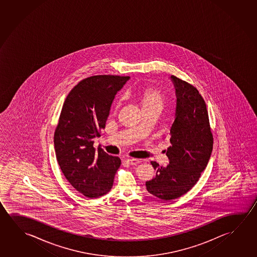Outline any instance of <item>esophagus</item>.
I'll use <instances>...</instances> for the list:
<instances>
[{"mask_svg":"<svg viewBox=\"0 0 257 257\" xmlns=\"http://www.w3.org/2000/svg\"><path fill=\"white\" fill-rule=\"evenodd\" d=\"M125 161H126L128 164L132 165V166H133V165L139 164L140 162H141L138 159H127Z\"/></svg>","mask_w":257,"mask_h":257,"instance_id":"1","label":"esophagus"}]
</instances>
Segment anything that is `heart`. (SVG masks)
<instances>
[{
	"label": "heart",
	"instance_id": "obj_1",
	"mask_svg": "<svg viewBox=\"0 0 257 257\" xmlns=\"http://www.w3.org/2000/svg\"><path fill=\"white\" fill-rule=\"evenodd\" d=\"M143 105L146 104H157L160 105L162 104V95L160 91L154 88H149L143 95Z\"/></svg>",
	"mask_w": 257,
	"mask_h": 257
}]
</instances>
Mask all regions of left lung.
<instances>
[{
  "instance_id": "obj_1",
  "label": "left lung",
  "mask_w": 257,
  "mask_h": 257,
  "mask_svg": "<svg viewBox=\"0 0 257 257\" xmlns=\"http://www.w3.org/2000/svg\"><path fill=\"white\" fill-rule=\"evenodd\" d=\"M177 97L176 113L167 150L169 164L152 161L156 176L146 182L147 191L164 201L187 193L206 168L213 146L206 104L193 85L172 75Z\"/></svg>"
}]
</instances>
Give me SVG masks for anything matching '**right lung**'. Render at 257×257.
<instances>
[{
  "label": "right lung",
  "instance_id": "obj_1",
  "mask_svg": "<svg viewBox=\"0 0 257 257\" xmlns=\"http://www.w3.org/2000/svg\"><path fill=\"white\" fill-rule=\"evenodd\" d=\"M129 76L97 75L80 81L68 94L54 137L64 177L80 194L100 197L109 192L121 165L118 157L93 147L105 126L115 94Z\"/></svg>",
  "mask_w": 257,
  "mask_h": 257
}]
</instances>
